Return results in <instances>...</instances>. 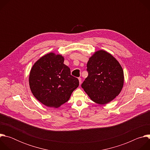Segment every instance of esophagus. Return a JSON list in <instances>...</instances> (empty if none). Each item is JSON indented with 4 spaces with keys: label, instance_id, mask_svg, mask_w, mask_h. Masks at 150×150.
I'll return each instance as SVG.
<instances>
[{
    "label": "esophagus",
    "instance_id": "34e87169",
    "mask_svg": "<svg viewBox=\"0 0 150 150\" xmlns=\"http://www.w3.org/2000/svg\"><path fill=\"white\" fill-rule=\"evenodd\" d=\"M78 80H79V84H81V78H78Z\"/></svg>",
    "mask_w": 150,
    "mask_h": 150
}]
</instances>
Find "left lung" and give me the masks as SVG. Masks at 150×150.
Masks as SVG:
<instances>
[{
    "instance_id": "8db88e82",
    "label": "left lung",
    "mask_w": 150,
    "mask_h": 150,
    "mask_svg": "<svg viewBox=\"0 0 150 150\" xmlns=\"http://www.w3.org/2000/svg\"><path fill=\"white\" fill-rule=\"evenodd\" d=\"M87 67L88 75L81 87L92 101L105 104L120 94L124 83L123 71L111 54L103 50L96 52Z\"/></svg>"
}]
</instances>
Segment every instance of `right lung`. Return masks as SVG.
<instances>
[{
    "mask_svg": "<svg viewBox=\"0 0 150 150\" xmlns=\"http://www.w3.org/2000/svg\"><path fill=\"white\" fill-rule=\"evenodd\" d=\"M60 54L49 53L33 66L29 85L34 96L42 104L57 108L67 102L79 86L78 78L71 75L70 68L63 63Z\"/></svg>",
    "mask_w": 150,
    "mask_h": 150,
    "instance_id": "add662e5",
    "label": "right lung"
}]
</instances>
